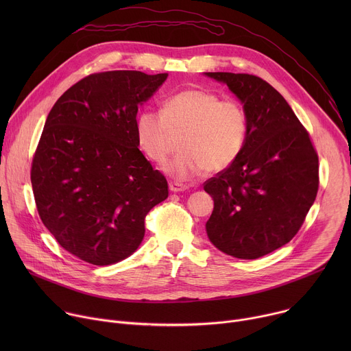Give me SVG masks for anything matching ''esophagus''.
<instances>
[{
	"label": "esophagus",
	"instance_id": "obj_1",
	"mask_svg": "<svg viewBox=\"0 0 351 351\" xmlns=\"http://www.w3.org/2000/svg\"><path fill=\"white\" fill-rule=\"evenodd\" d=\"M186 189H187V186L183 184V183H179V182H171V183H169V190L173 191V193L184 191Z\"/></svg>",
	"mask_w": 351,
	"mask_h": 351
}]
</instances>
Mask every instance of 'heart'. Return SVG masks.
Here are the masks:
<instances>
[{"label": "heart", "mask_w": 351, "mask_h": 351, "mask_svg": "<svg viewBox=\"0 0 351 351\" xmlns=\"http://www.w3.org/2000/svg\"><path fill=\"white\" fill-rule=\"evenodd\" d=\"M182 152L165 165L178 180H190L206 171L221 172L241 154L248 134L245 108L233 98L206 88H187L168 97L162 112L145 110L136 118V137L149 161L164 164L176 136Z\"/></svg>", "instance_id": "1"}]
</instances>
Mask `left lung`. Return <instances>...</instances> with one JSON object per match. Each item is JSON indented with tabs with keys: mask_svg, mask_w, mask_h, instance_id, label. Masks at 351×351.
Listing matches in <instances>:
<instances>
[{
	"mask_svg": "<svg viewBox=\"0 0 351 351\" xmlns=\"http://www.w3.org/2000/svg\"><path fill=\"white\" fill-rule=\"evenodd\" d=\"M225 83L248 115L239 158L204 183L214 198L206 223L222 253L256 260L289 243L302 228L319 186L318 154L282 94L258 76L207 72Z\"/></svg>",
	"mask_w": 351,
	"mask_h": 351,
	"instance_id": "1",
	"label": "left lung"
}]
</instances>
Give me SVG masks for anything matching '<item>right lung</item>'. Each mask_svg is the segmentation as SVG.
<instances>
[{
    "label": "right lung",
    "instance_id": "1",
    "mask_svg": "<svg viewBox=\"0 0 351 351\" xmlns=\"http://www.w3.org/2000/svg\"><path fill=\"white\" fill-rule=\"evenodd\" d=\"M168 73L108 71L69 87L49 111L32 161L44 226L66 252L93 265L133 254L144 219L168 197L165 176L138 149V106Z\"/></svg>",
    "mask_w": 351,
    "mask_h": 351
}]
</instances>
